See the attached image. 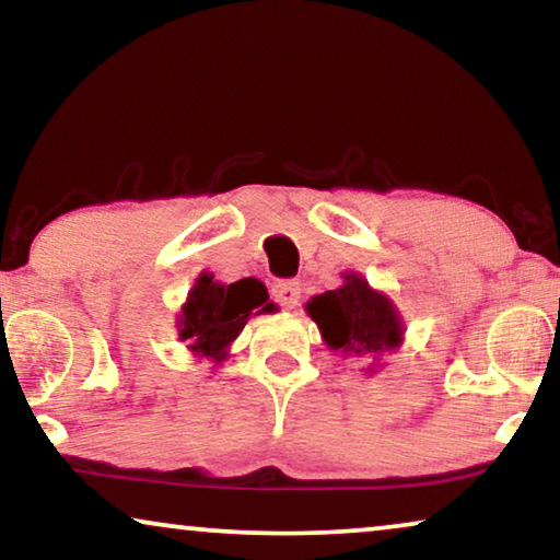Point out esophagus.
Instances as JSON below:
<instances>
[{
    "mask_svg": "<svg viewBox=\"0 0 560 560\" xmlns=\"http://www.w3.org/2000/svg\"><path fill=\"white\" fill-rule=\"evenodd\" d=\"M270 290H272L275 303H280L282 308H293L298 298H301V285H298L295 280H275Z\"/></svg>",
    "mask_w": 560,
    "mask_h": 560,
    "instance_id": "obj_1",
    "label": "esophagus"
}]
</instances>
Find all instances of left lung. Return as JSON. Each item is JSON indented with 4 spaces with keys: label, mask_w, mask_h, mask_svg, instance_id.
<instances>
[{
    "label": "left lung",
    "mask_w": 560,
    "mask_h": 560,
    "mask_svg": "<svg viewBox=\"0 0 560 560\" xmlns=\"http://www.w3.org/2000/svg\"><path fill=\"white\" fill-rule=\"evenodd\" d=\"M326 343L351 354H377L400 347L402 324L393 303L374 293L362 278L347 275L339 290H328L305 305Z\"/></svg>",
    "instance_id": "obj_1"
}]
</instances>
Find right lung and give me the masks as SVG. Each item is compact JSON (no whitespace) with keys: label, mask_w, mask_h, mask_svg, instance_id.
Masks as SVG:
<instances>
[{"label":"right lung","mask_w":560,"mask_h":560,"mask_svg":"<svg viewBox=\"0 0 560 560\" xmlns=\"http://www.w3.org/2000/svg\"><path fill=\"white\" fill-rule=\"evenodd\" d=\"M267 298L270 295L262 282L252 278L219 285L211 275H201L188 293V303L183 305L180 339L198 354L221 359L252 313H270L275 308Z\"/></svg>","instance_id":"1"}]
</instances>
